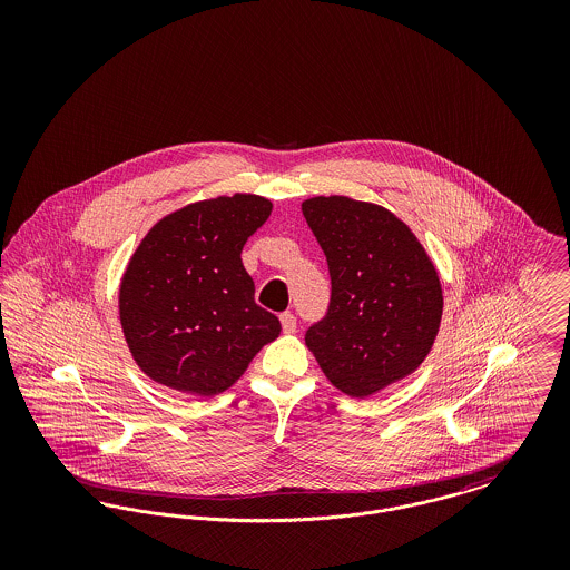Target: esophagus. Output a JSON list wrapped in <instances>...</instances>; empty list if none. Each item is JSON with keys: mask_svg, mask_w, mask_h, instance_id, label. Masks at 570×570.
I'll return each instance as SVG.
<instances>
[{"mask_svg": "<svg viewBox=\"0 0 570 570\" xmlns=\"http://www.w3.org/2000/svg\"><path fill=\"white\" fill-rule=\"evenodd\" d=\"M279 321H282V328H284V333H295L297 331V318L291 314V312H284L282 316H279Z\"/></svg>", "mask_w": 570, "mask_h": 570, "instance_id": "34e87169", "label": "esophagus"}]
</instances>
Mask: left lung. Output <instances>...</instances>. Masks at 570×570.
Segmentation results:
<instances>
[{
	"mask_svg": "<svg viewBox=\"0 0 570 570\" xmlns=\"http://www.w3.org/2000/svg\"><path fill=\"white\" fill-rule=\"evenodd\" d=\"M301 212L331 273L325 321L305 346L328 382L365 400L410 376L432 351L442 284L416 235L393 212L348 196H314Z\"/></svg>",
	"mask_w": 570,
	"mask_h": 570,
	"instance_id": "8db88e82",
	"label": "left lung"
}]
</instances>
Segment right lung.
<instances>
[{
	"label": "right lung",
	"mask_w": 570,
	"mask_h": 570,
	"mask_svg": "<svg viewBox=\"0 0 570 570\" xmlns=\"http://www.w3.org/2000/svg\"><path fill=\"white\" fill-rule=\"evenodd\" d=\"M272 209L269 198L237 191L190 203L149 228L119 284V321L142 374L214 397L279 335L242 263L247 237Z\"/></svg>",
	"instance_id": "right-lung-1"
}]
</instances>
